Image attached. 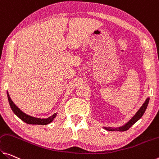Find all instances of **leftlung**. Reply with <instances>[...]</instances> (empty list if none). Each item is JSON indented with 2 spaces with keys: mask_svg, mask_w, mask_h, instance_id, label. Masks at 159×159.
Masks as SVG:
<instances>
[{
  "mask_svg": "<svg viewBox=\"0 0 159 159\" xmlns=\"http://www.w3.org/2000/svg\"><path fill=\"white\" fill-rule=\"evenodd\" d=\"M148 102H149V98H147L146 99V101L141 106L140 109H139L138 111L136 112L135 115H134L130 120H129L125 125L122 126L121 127L119 128H111V127H104L105 129H107V131H124L128 130V129L131 127V126L134 125V124L139 119H140L142 117L143 114H144L146 108H147Z\"/></svg>",
  "mask_w": 159,
  "mask_h": 159,
  "instance_id": "1",
  "label": "left lung"
}]
</instances>
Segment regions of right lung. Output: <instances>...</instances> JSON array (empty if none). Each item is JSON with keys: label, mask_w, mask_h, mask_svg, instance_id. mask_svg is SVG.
<instances>
[{"label": "right lung", "mask_w": 159, "mask_h": 159, "mask_svg": "<svg viewBox=\"0 0 159 159\" xmlns=\"http://www.w3.org/2000/svg\"><path fill=\"white\" fill-rule=\"evenodd\" d=\"M7 95H8V102L10 104V106H11V108L12 111L14 112V114L16 115L19 117L22 121H23L25 123L28 124H38V125H46V124H48L51 123L53 121L54 118L57 116V113L53 114L52 116L48 117V119H40V118H35V117L29 116L28 114L24 113V112L22 111L20 109L18 108V107L16 106V104L13 103V102L12 101L11 97H10L8 92H7Z\"/></svg>", "instance_id": "add662e5"}]
</instances>
